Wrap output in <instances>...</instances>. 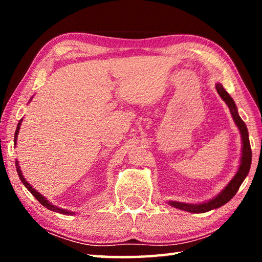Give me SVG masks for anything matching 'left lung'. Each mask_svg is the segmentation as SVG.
I'll list each match as a JSON object with an SVG mask.
<instances>
[{
	"instance_id": "left-lung-1",
	"label": "left lung",
	"mask_w": 262,
	"mask_h": 262,
	"mask_svg": "<svg viewBox=\"0 0 262 262\" xmlns=\"http://www.w3.org/2000/svg\"><path fill=\"white\" fill-rule=\"evenodd\" d=\"M216 90H217V94L221 96V98L223 99L225 101V104L228 105L230 112H231L233 121L237 125L239 132H241L242 143H243L241 164H239L237 173L234 174V177L231 180H230V183L221 190L220 194H217L215 198L210 199V200L202 203H186V202H178V201L167 202L168 205L172 207L178 208L180 210L193 212V214H200V212H207L212 209H217V208L224 206L225 203L231 200V199L238 192V189L243 184V181L245 180L248 172H250V167L252 163V150H251L250 140H248V132H247V127L245 125V122H244L242 120V118L239 117L236 104H234L231 96L225 91L223 85L220 83H217Z\"/></svg>"
}]
</instances>
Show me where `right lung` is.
<instances>
[{
    "instance_id": "obj_1",
    "label": "right lung",
    "mask_w": 262,
    "mask_h": 262,
    "mask_svg": "<svg viewBox=\"0 0 262 262\" xmlns=\"http://www.w3.org/2000/svg\"><path fill=\"white\" fill-rule=\"evenodd\" d=\"M32 99V98H31ZM21 121H23V119H20L19 120V122H18V125H17V128H16V132H15V147H16V144H17V137H18V133H19V129H20V125H21ZM16 167H17V173H18V176H19V179H20V181L21 183H23V185L25 186L26 188H28L30 192H31V194L33 195V196L37 199V200L41 203V205L43 206V207H46L47 209H50V210H53V211H56V212H60V214H63V215H74L75 212H73V211H70V210H67V209H62V208H59V207H56V206H54V205H52V203L47 200V199L45 198V196H42V195L39 193V192H37V190H35L32 186H31L28 181H26V179L24 178L23 177V173H21V171H20V167H19V165H18V161H16Z\"/></svg>"
}]
</instances>
